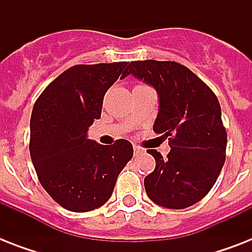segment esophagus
Listing matches in <instances>:
<instances>
[{
    "instance_id": "1",
    "label": "esophagus",
    "mask_w": 252,
    "mask_h": 252,
    "mask_svg": "<svg viewBox=\"0 0 252 252\" xmlns=\"http://www.w3.org/2000/svg\"><path fill=\"white\" fill-rule=\"evenodd\" d=\"M133 150H134V154L137 156V154H140L142 152V148L141 146H137V145H134L133 146Z\"/></svg>"
}]
</instances>
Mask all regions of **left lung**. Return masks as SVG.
<instances>
[{
  "mask_svg": "<svg viewBox=\"0 0 252 252\" xmlns=\"http://www.w3.org/2000/svg\"><path fill=\"white\" fill-rule=\"evenodd\" d=\"M133 74L157 90L159 112L156 133L168 138L167 157L148 149L156 168L144 179L150 200L183 209L203 199L215 186L226 158L227 134L216 94L187 66L176 61H132Z\"/></svg>",
  "mask_w": 252,
  "mask_h": 252,
  "instance_id": "obj_1",
  "label": "left lung"
}]
</instances>
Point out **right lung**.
<instances>
[{"label":"right lung","instance_id":"right-lung-1","mask_svg":"<svg viewBox=\"0 0 252 252\" xmlns=\"http://www.w3.org/2000/svg\"><path fill=\"white\" fill-rule=\"evenodd\" d=\"M128 63L74 65L39 95L31 114L30 156L48 195L72 212L106 203L119 174L133 157L126 140L99 145L86 138L100 118L103 98Z\"/></svg>","mask_w":252,"mask_h":252}]
</instances>
